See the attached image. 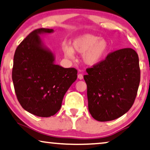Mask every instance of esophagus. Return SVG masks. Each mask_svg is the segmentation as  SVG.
<instances>
[{
    "instance_id": "1",
    "label": "esophagus",
    "mask_w": 150,
    "mask_h": 150,
    "mask_svg": "<svg viewBox=\"0 0 150 150\" xmlns=\"http://www.w3.org/2000/svg\"><path fill=\"white\" fill-rule=\"evenodd\" d=\"M77 77H78V79H79L81 80V79H83V76L82 74H79L77 76Z\"/></svg>"
}]
</instances>
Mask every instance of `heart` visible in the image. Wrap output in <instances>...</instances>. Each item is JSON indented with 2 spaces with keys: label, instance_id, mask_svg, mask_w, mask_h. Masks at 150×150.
<instances>
[{
  "label": "heart",
  "instance_id": "b5f03b06",
  "mask_svg": "<svg viewBox=\"0 0 150 150\" xmlns=\"http://www.w3.org/2000/svg\"><path fill=\"white\" fill-rule=\"evenodd\" d=\"M109 42L103 38L91 33H85L76 38L72 45L62 46V51L69 59H75V52L82 54V61L87 66L97 65L108 52Z\"/></svg>",
  "mask_w": 150,
  "mask_h": 150
}]
</instances>
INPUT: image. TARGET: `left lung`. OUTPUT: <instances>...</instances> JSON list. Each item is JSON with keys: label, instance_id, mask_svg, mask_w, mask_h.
<instances>
[{"label": "left lung", "instance_id": "left-lung-1", "mask_svg": "<svg viewBox=\"0 0 150 150\" xmlns=\"http://www.w3.org/2000/svg\"><path fill=\"white\" fill-rule=\"evenodd\" d=\"M88 109L98 121H110L129 110L140 82L139 57L132 48L112 52L104 61L86 69Z\"/></svg>", "mask_w": 150, "mask_h": 150}]
</instances>
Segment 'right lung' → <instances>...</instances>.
<instances>
[{"instance_id": "1", "label": "right lung", "mask_w": 150, "mask_h": 150, "mask_svg": "<svg viewBox=\"0 0 150 150\" xmlns=\"http://www.w3.org/2000/svg\"><path fill=\"white\" fill-rule=\"evenodd\" d=\"M52 29L33 31L15 50L12 79L17 100L24 110L40 117L60 110L64 96L77 77L74 68L55 64V56L41 35Z\"/></svg>"}]
</instances>
